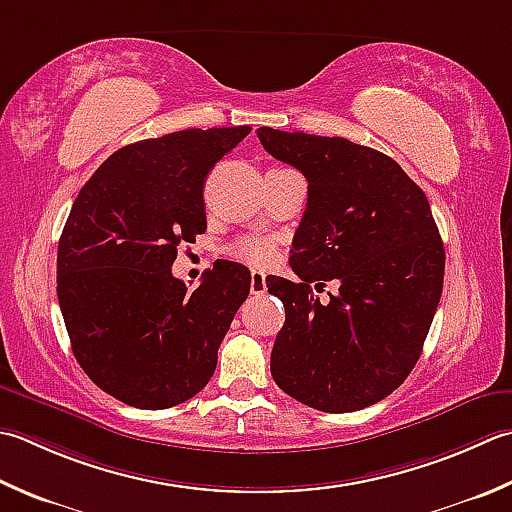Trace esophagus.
<instances>
[{"mask_svg":"<svg viewBox=\"0 0 512 512\" xmlns=\"http://www.w3.org/2000/svg\"><path fill=\"white\" fill-rule=\"evenodd\" d=\"M250 293L253 295L266 293V275L262 270H253V273H250Z\"/></svg>","mask_w":512,"mask_h":512,"instance_id":"obj_1","label":"esophagus"}]
</instances>
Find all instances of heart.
<instances>
[{
  "mask_svg": "<svg viewBox=\"0 0 512 512\" xmlns=\"http://www.w3.org/2000/svg\"><path fill=\"white\" fill-rule=\"evenodd\" d=\"M230 255L242 264L264 268L268 264H273V259L277 255V246L273 239H266V237H244L230 248Z\"/></svg>",
  "mask_w": 512,
  "mask_h": 512,
  "instance_id": "obj_1",
  "label": "heart"
}]
</instances>
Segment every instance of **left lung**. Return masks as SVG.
<instances>
[{
  "label": "left lung",
  "instance_id": "1",
  "mask_svg": "<svg viewBox=\"0 0 512 512\" xmlns=\"http://www.w3.org/2000/svg\"><path fill=\"white\" fill-rule=\"evenodd\" d=\"M279 162L302 170L308 204L293 239L299 282L268 277L286 308L270 373L324 413L362 410L415 368L444 286V244L430 204L393 157L344 137L257 128ZM330 278L326 305L312 286Z\"/></svg>",
  "mask_w": 512,
  "mask_h": 512
}]
</instances>
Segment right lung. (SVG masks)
I'll return each instance as SVG.
<instances>
[{
    "instance_id": "1",
    "label": "right lung",
    "mask_w": 512,
    "mask_h": 512,
    "mask_svg": "<svg viewBox=\"0 0 512 512\" xmlns=\"http://www.w3.org/2000/svg\"><path fill=\"white\" fill-rule=\"evenodd\" d=\"M248 133L188 128L128 144L70 208L57 246L59 308L79 366L119 402L177 406L215 373L250 270L217 259L190 293L170 268L177 246L206 230L208 170Z\"/></svg>"
}]
</instances>
